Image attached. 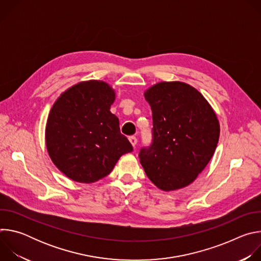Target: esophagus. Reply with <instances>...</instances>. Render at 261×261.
<instances>
[{"label":"esophagus","instance_id":"esophagus-1","mask_svg":"<svg viewBox=\"0 0 261 261\" xmlns=\"http://www.w3.org/2000/svg\"><path fill=\"white\" fill-rule=\"evenodd\" d=\"M129 141L131 142V144H132L134 147H135V145L137 144V138H136L135 136H130V137H129Z\"/></svg>","mask_w":261,"mask_h":261}]
</instances>
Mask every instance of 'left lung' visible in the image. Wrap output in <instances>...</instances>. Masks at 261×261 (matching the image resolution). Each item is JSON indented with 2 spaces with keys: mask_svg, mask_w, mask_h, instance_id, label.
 Instances as JSON below:
<instances>
[{
  "mask_svg": "<svg viewBox=\"0 0 261 261\" xmlns=\"http://www.w3.org/2000/svg\"><path fill=\"white\" fill-rule=\"evenodd\" d=\"M153 113V142L140 163L162 191L187 187L212 159L220 136L217 115L206 99L181 82L158 83L144 92Z\"/></svg>",
  "mask_w": 261,
  "mask_h": 261,
  "instance_id": "left-lung-1",
  "label": "left lung"
}]
</instances>
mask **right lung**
<instances>
[{"mask_svg": "<svg viewBox=\"0 0 261 261\" xmlns=\"http://www.w3.org/2000/svg\"><path fill=\"white\" fill-rule=\"evenodd\" d=\"M115 90L102 81L72 86L54 103L45 127V141L54 164L67 177L95 182L114 169L133 147L110 113Z\"/></svg>", "mask_w": 261, "mask_h": 261, "instance_id": "right-lung-1", "label": "right lung"}]
</instances>
